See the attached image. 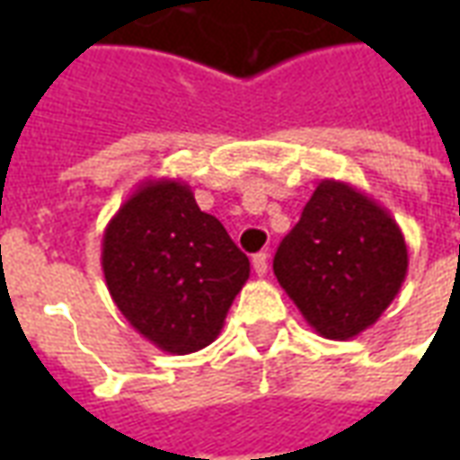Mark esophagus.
Wrapping results in <instances>:
<instances>
[{"label": "esophagus", "instance_id": "esophagus-1", "mask_svg": "<svg viewBox=\"0 0 460 460\" xmlns=\"http://www.w3.org/2000/svg\"><path fill=\"white\" fill-rule=\"evenodd\" d=\"M251 263H253V270L259 273V276H266V270H269V253H256L253 259H251Z\"/></svg>", "mask_w": 460, "mask_h": 460}]
</instances>
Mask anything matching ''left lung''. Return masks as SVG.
I'll return each instance as SVG.
<instances>
[{"mask_svg": "<svg viewBox=\"0 0 460 460\" xmlns=\"http://www.w3.org/2000/svg\"><path fill=\"white\" fill-rule=\"evenodd\" d=\"M409 269L404 234L365 191L323 180L286 239L273 273L318 335L349 340L372 328Z\"/></svg>", "mask_w": 460, "mask_h": 460, "instance_id": "obj_1", "label": "left lung"}]
</instances>
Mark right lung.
Returning <instances> with one entry per match:
<instances>
[{
  "label": "right lung",
  "mask_w": 460,
  "mask_h": 460,
  "mask_svg": "<svg viewBox=\"0 0 460 460\" xmlns=\"http://www.w3.org/2000/svg\"><path fill=\"white\" fill-rule=\"evenodd\" d=\"M103 276L125 320L170 355L211 345L249 280L246 253L190 184L145 180L103 234Z\"/></svg>",
  "instance_id": "right-lung-1"
}]
</instances>
